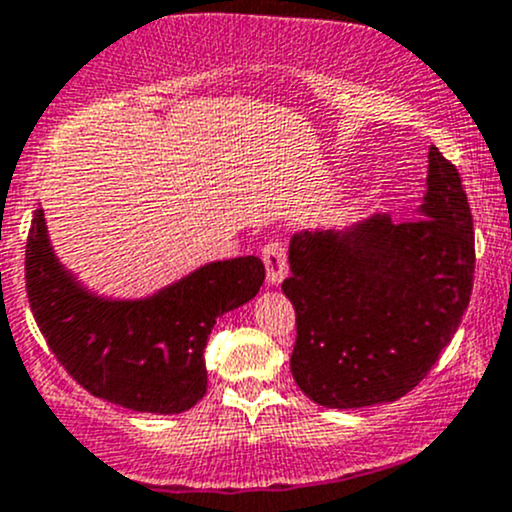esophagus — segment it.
Listing matches in <instances>:
<instances>
[{"label":"esophagus","mask_w":512,"mask_h":512,"mask_svg":"<svg viewBox=\"0 0 512 512\" xmlns=\"http://www.w3.org/2000/svg\"><path fill=\"white\" fill-rule=\"evenodd\" d=\"M262 260H265L267 282H270L272 287L282 284V279L287 277V250H284L282 242H267V245L262 247Z\"/></svg>","instance_id":"esophagus-1"}]
</instances>
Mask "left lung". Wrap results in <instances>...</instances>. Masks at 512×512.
Listing matches in <instances>:
<instances>
[{"label": "left lung", "mask_w": 512, "mask_h": 512, "mask_svg": "<svg viewBox=\"0 0 512 512\" xmlns=\"http://www.w3.org/2000/svg\"><path fill=\"white\" fill-rule=\"evenodd\" d=\"M417 218L375 213L297 233L282 292L297 311L292 375L333 410L395 402L424 380L461 324L473 287V218L461 176L429 147Z\"/></svg>", "instance_id": "left-lung-1"}]
</instances>
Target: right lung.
I'll return each instance as SVG.
<instances>
[{"label": "right lung", "mask_w": 512, "mask_h": 512, "mask_svg": "<svg viewBox=\"0 0 512 512\" xmlns=\"http://www.w3.org/2000/svg\"><path fill=\"white\" fill-rule=\"evenodd\" d=\"M260 257L208 262L142 299L90 292L61 265L43 211L26 240V294L48 348L90 395L134 412L179 414L206 395L215 319L255 299Z\"/></svg>", "instance_id": "add662e5"}]
</instances>
